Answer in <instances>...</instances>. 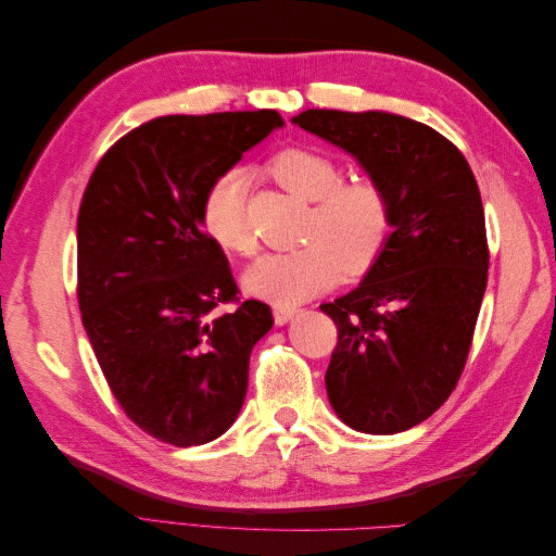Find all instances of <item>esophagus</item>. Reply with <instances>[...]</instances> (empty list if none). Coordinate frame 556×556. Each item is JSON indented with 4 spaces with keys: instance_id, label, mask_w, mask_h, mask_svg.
<instances>
[{
    "instance_id": "esophagus-1",
    "label": "esophagus",
    "mask_w": 556,
    "mask_h": 556,
    "mask_svg": "<svg viewBox=\"0 0 556 556\" xmlns=\"http://www.w3.org/2000/svg\"><path fill=\"white\" fill-rule=\"evenodd\" d=\"M296 306H282V304H276L274 306V323L280 327L285 323H290V319L296 315Z\"/></svg>"
}]
</instances>
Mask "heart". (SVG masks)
<instances>
[{
    "label": "heart",
    "instance_id": "1",
    "mask_svg": "<svg viewBox=\"0 0 556 556\" xmlns=\"http://www.w3.org/2000/svg\"><path fill=\"white\" fill-rule=\"evenodd\" d=\"M266 172L288 192L313 201L306 245L274 252L252 264L243 285L250 294L292 306L339 285L343 276H366L384 255L394 231V204L374 176L339 180V164L323 150L285 146L268 157ZM248 178L241 169L217 174L201 197L199 223L227 255H250L255 239L245 217Z\"/></svg>",
    "mask_w": 556,
    "mask_h": 556
}]
</instances>
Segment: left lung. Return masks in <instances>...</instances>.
<instances>
[{"label":"left lung","mask_w":556,"mask_h":556,"mask_svg":"<svg viewBox=\"0 0 556 556\" xmlns=\"http://www.w3.org/2000/svg\"><path fill=\"white\" fill-rule=\"evenodd\" d=\"M294 123L355 155L394 204V231L357 290L323 308L339 329L327 394L345 425L399 433L457 387L486 288L484 208L462 150L410 117L308 109Z\"/></svg>","instance_id":"left-lung-1"}]
</instances>
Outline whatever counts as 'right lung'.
Here are the masks:
<instances>
[{
  "instance_id": "add662e5",
  "label": "right lung",
  "mask_w": 556,
  "mask_h": 556,
  "mask_svg": "<svg viewBox=\"0 0 556 556\" xmlns=\"http://www.w3.org/2000/svg\"><path fill=\"white\" fill-rule=\"evenodd\" d=\"M278 127L276 111L155 117L106 150L80 201L83 327L125 415L176 447L231 427L250 352L274 325L262 301H241L199 204L217 174Z\"/></svg>"
}]
</instances>
